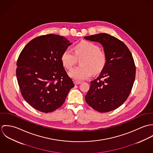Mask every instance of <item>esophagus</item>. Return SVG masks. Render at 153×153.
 <instances>
[{
    "label": "esophagus",
    "mask_w": 153,
    "mask_h": 153,
    "mask_svg": "<svg viewBox=\"0 0 153 153\" xmlns=\"http://www.w3.org/2000/svg\"><path fill=\"white\" fill-rule=\"evenodd\" d=\"M74 84H75V85H79V84H81V81H76V80H75V81H74Z\"/></svg>",
    "instance_id": "1"
}]
</instances>
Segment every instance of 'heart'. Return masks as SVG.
I'll use <instances>...</instances> for the list:
<instances>
[{"label":"heart","instance_id":"b5f03b06","mask_svg":"<svg viewBox=\"0 0 153 153\" xmlns=\"http://www.w3.org/2000/svg\"><path fill=\"white\" fill-rule=\"evenodd\" d=\"M74 51L75 53L69 49L65 50L61 55V62L66 69H71L76 62V58L84 56L81 61L82 65L69 72L70 76L75 80L86 79L92 73L98 74L106 65V55L97 44L83 41L74 46Z\"/></svg>","mask_w":153,"mask_h":153}]
</instances>
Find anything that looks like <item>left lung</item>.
Returning <instances> with one entry per match:
<instances>
[{
  "mask_svg": "<svg viewBox=\"0 0 153 153\" xmlns=\"http://www.w3.org/2000/svg\"><path fill=\"white\" fill-rule=\"evenodd\" d=\"M104 47L107 63L100 76L92 81L85 99L100 112L118 108L127 99L135 77V66L131 52L121 41L102 33L84 37Z\"/></svg>",
  "mask_w": 153,
  "mask_h": 153,
  "instance_id": "left-lung-1",
  "label": "left lung"
}]
</instances>
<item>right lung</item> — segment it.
Segmentation results:
<instances>
[{
    "label": "right lung",
    "mask_w": 153,
    "mask_h": 153,
    "mask_svg": "<svg viewBox=\"0 0 153 153\" xmlns=\"http://www.w3.org/2000/svg\"><path fill=\"white\" fill-rule=\"evenodd\" d=\"M70 43L65 37L48 34L38 36L22 49L16 62V77L24 100L48 113L62 105L74 87L61 62Z\"/></svg>",
    "instance_id": "obj_1"
}]
</instances>
